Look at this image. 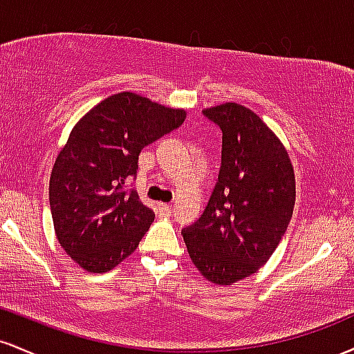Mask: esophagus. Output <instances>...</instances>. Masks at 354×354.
Segmentation results:
<instances>
[{
	"label": "esophagus",
	"mask_w": 354,
	"mask_h": 354,
	"mask_svg": "<svg viewBox=\"0 0 354 354\" xmlns=\"http://www.w3.org/2000/svg\"><path fill=\"white\" fill-rule=\"evenodd\" d=\"M158 211H160L161 214H165V216H169L171 214V206L166 205V203H158Z\"/></svg>",
	"instance_id": "esophagus-1"
}]
</instances>
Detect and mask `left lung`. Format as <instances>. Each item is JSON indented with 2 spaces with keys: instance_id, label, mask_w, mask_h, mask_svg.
<instances>
[{
  "instance_id": "1",
  "label": "left lung",
  "mask_w": 354,
  "mask_h": 354,
  "mask_svg": "<svg viewBox=\"0 0 354 354\" xmlns=\"http://www.w3.org/2000/svg\"><path fill=\"white\" fill-rule=\"evenodd\" d=\"M223 133L221 168L205 211L181 231L208 281L236 283L274 253L295 208V173L278 136L256 113L225 103L203 109Z\"/></svg>"
}]
</instances>
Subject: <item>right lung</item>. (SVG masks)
Returning a JSON list of instances; mask_svg holds the SVG:
<instances>
[{
	"mask_svg": "<svg viewBox=\"0 0 354 354\" xmlns=\"http://www.w3.org/2000/svg\"><path fill=\"white\" fill-rule=\"evenodd\" d=\"M185 109L118 93L73 128L50 178V206L63 250L89 273H106L133 253L154 221L131 180L145 146L180 128Z\"/></svg>",
	"mask_w": 354,
	"mask_h": 354,
	"instance_id": "obj_1",
	"label": "right lung"
}]
</instances>
